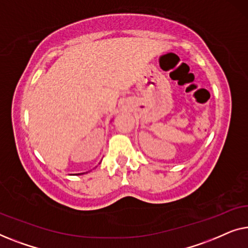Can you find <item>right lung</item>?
Masks as SVG:
<instances>
[{"label": "right lung", "mask_w": 248, "mask_h": 248, "mask_svg": "<svg viewBox=\"0 0 248 248\" xmlns=\"http://www.w3.org/2000/svg\"><path fill=\"white\" fill-rule=\"evenodd\" d=\"M77 175H82V174H77Z\"/></svg>", "instance_id": "add662e5"}]
</instances>
